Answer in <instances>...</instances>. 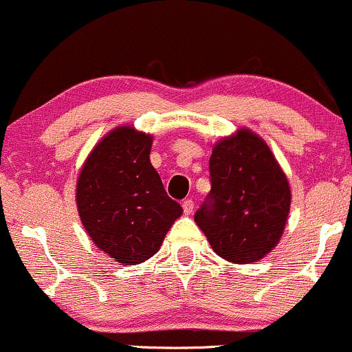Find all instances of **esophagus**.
I'll use <instances>...</instances> for the list:
<instances>
[{"mask_svg": "<svg viewBox=\"0 0 352 352\" xmlns=\"http://www.w3.org/2000/svg\"><path fill=\"white\" fill-rule=\"evenodd\" d=\"M193 200L192 199H187V200H184L182 201V208H184V213L185 215H190V213L193 212Z\"/></svg>", "mask_w": 352, "mask_h": 352, "instance_id": "obj_1", "label": "esophagus"}]
</instances>
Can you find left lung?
<instances>
[{
  "instance_id": "8db88e82",
  "label": "left lung",
  "mask_w": 352,
  "mask_h": 352,
  "mask_svg": "<svg viewBox=\"0 0 352 352\" xmlns=\"http://www.w3.org/2000/svg\"><path fill=\"white\" fill-rule=\"evenodd\" d=\"M212 190L195 221L213 252L238 265L261 260L278 245L288 220V179L261 137L240 129L215 144Z\"/></svg>"
}]
</instances>
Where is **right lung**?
Here are the masks:
<instances>
[{"label": "right lung", "mask_w": 352, "mask_h": 352, "mask_svg": "<svg viewBox=\"0 0 352 352\" xmlns=\"http://www.w3.org/2000/svg\"><path fill=\"white\" fill-rule=\"evenodd\" d=\"M152 135L122 125L104 137L80 168L76 201L87 235L122 265L159 252L182 207L151 164Z\"/></svg>", "instance_id": "right-lung-1"}]
</instances>
